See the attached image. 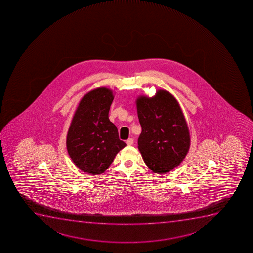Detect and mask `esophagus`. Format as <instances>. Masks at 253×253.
<instances>
[{
  "label": "esophagus",
  "instance_id": "1",
  "mask_svg": "<svg viewBox=\"0 0 253 253\" xmlns=\"http://www.w3.org/2000/svg\"><path fill=\"white\" fill-rule=\"evenodd\" d=\"M133 143H134V140H133L132 138H129V139L126 140V144H127L128 146H132V145H133Z\"/></svg>",
  "mask_w": 253,
  "mask_h": 253
}]
</instances>
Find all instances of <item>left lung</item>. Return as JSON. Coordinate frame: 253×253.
Returning <instances> with one entry per match:
<instances>
[{"label":"left lung","mask_w":253,"mask_h":253,"mask_svg":"<svg viewBox=\"0 0 253 253\" xmlns=\"http://www.w3.org/2000/svg\"><path fill=\"white\" fill-rule=\"evenodd\" d=\"M136 107L142 128L138 148L143 160L152 172H169L181 164L190 149V132L178 101L159 89L152 97H138Z\"/></svg>","instance_id":"obj_1"}]
</instances>
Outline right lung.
I'll return each mask as SVG.
<instances>
[{
	"label": "right lung",
	"instance_id": "1",
	"mask_svg": "<svg viewBox=\"0 0 253 253\" xmlns=\"http://www.w3.org/2000/svg\"><path fill=\"white\" fill-rule=\"evenodd\" d=\"M113 91L101 87L81 99L67 134V150L83 172L101 174L126 144L119 140L116 126L108 118Z\"/></svg>",
	"mask_w": 253,
	"mask_h": 253
}]
</instances>
